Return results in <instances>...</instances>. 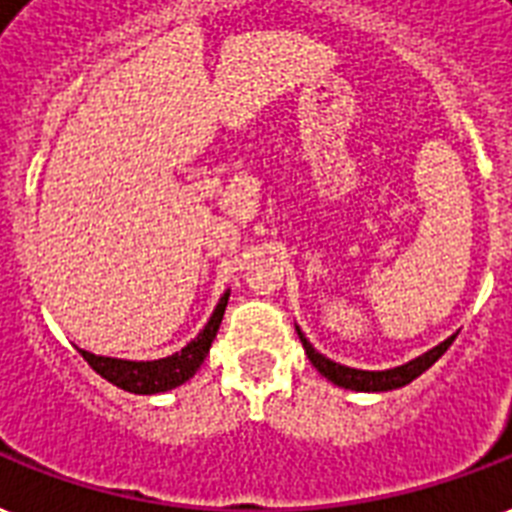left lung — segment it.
I'll return each instance as SVG.
<instances>
[{"mask_svg":"<svg viewBox=\"0 0 512 512\" xmlns=\"http://www.w3.org/2000/svg\"><path fill=\"white\" fill-rule=\"evenodd\" d=\"M296 334H299L301 344H304V352H307V358L312 360V366L318 368L328 382H334L336 387H344V390H355V392H390V390H398V387H406L408 382H414L417 376L425 374L427 368L433 366L435 360L441 358L443 352L451 347V342L457 339V334L449 336V339H443L441 344H435L433 350L422 352L419 358L408 360V363H403V366L384 368V371H363V368L342 366V363H336V360L320 355L299 326H296Z\"/></svg>","mask_w":512,"mask_h":512,"instance_id":"1","label":"left lung"}]
</instances>
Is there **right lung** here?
Here are the masks:
<instances>
[{
  "instance_id": "obj_1",
  "label": "right lung",
  "mask_w": 512,
  "mask_h": 512,
  "mask_svg": "<svg viewBox=\"0 0 512 512\" xmlns=\"http://www.w3.org/2000/svg\"><path fill=\"white\" fill-rule=\"evenodd\" d=\"M229 291H224V296L216 304L211 320L205 323L200 334L194 336L192 342L186 344L184 350L173 352L168 358L157 360H125V358H106V355H93V352L79 350L82 358L90 363L95 374H101L106 382L117 384L120 390L136 392V395H157V392H168L178 384L189 382L197 368L202 366V360L208 358L211 352V344L219 334L221 318H224V310H227Z\"/></svg>"
}]
</instances>
